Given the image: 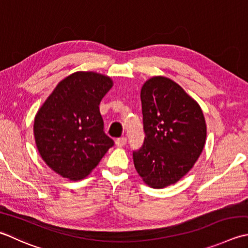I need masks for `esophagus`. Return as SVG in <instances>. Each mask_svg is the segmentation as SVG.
I'll return each instance as SVG.
<instances>
[{
  "instance_id": "obj_1",
  "label": "esophagus",
  "mask_w": 248,
  "mask_h": 248,
  "mask_svg": "<svg viewBox=\"0 0 248 248\" xmlns=\"http://www.w3.org/2000/svg\"><path fill=\"white\" fill-rule=\"evenodd\" d=\"M115 144H116V146H117V147H124V145L127 144V139H125L124 137L119 138V139L115 140Z\"/></svg>"
}]
</instances>
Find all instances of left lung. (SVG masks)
<instances>
[{
	"instance_id": "left-lung-1",
	"label": "left lung",
	"mask_w": 248,
	"mask_h": 248,
	"mask_svg": "<svg viewBox=\"0 0 248 248\" xmlns=\"http://www.w3.org/2000/svg\"><path fill=\"white\" fill-rule=\"evenodd\" d=\"M145 140L133 153L140 177L150 188L177 183L195 166L206 140L201 106L177 82L153 76L140 89Z\"/></svg>"
}]
</instances>
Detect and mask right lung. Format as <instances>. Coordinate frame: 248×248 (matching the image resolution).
<instances>
[{"mask_svg": "<svg viewBox=\"0 0 248 248\" xmlns=\"http://www.w3.org/2000/svg\"><path fill=\"white\" fill-rule=\"evenodd\" d=\"M109 76L78 71L66 76L34 118L33 133L41 158L70 181L89 175L113 146L103 131L100 102L113 87Z\"/></svg>", "mask_w": 248, "mask_h": 248, "instance_id": "right-lung-1", "label": "right lung"}]
</instances>
